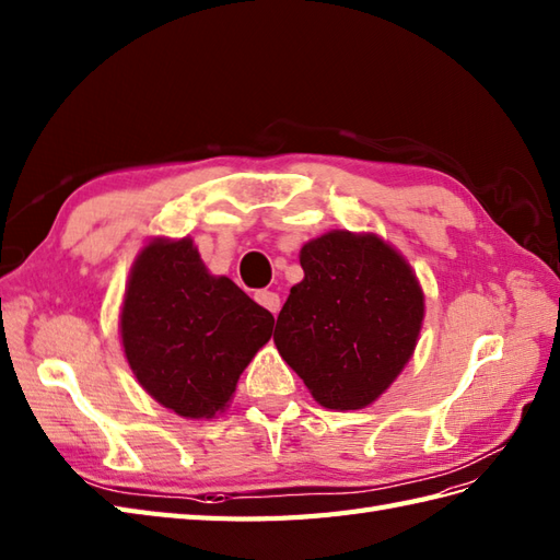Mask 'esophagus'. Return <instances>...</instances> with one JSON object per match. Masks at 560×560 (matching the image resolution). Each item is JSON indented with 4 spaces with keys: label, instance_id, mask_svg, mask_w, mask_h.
Segmentation results:
<instances>
[{
    "label": "esophagus",
    "instance_id": "1",
    "mask_svg": "<svg viewBox=\"0 0 560 560\" xmlns=\"http://www.w3.org/2000/svg\"><path fill=\"white\" fill-rule=\"evenodd\" d=\"M256 302L261 304L264 308H268L272 316H276V313L280 311V294L278 292H268V290H261V292H256Z\"/></svg>",
    "mask_w": 560,
    "mask_h": 560
}]
</instances>
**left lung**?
Returning a JSON list of instances; mask_svg holds the SVG:
<instances>
[{
	"instance_id": "obj_1",
	"label": "left lung",
	"mask_w": 560,
	"mask_h": 560,
	"mask_svg": "<svg viewBox=\"0 0 560 560\" xmlns=\"http://www.w3.org/2000/svg\"><path fill=\"white\" fill-rule=\"evenodd\" d=\"M272 342L320 406L357 411L383 394L416 349L425 296L406 258L377 235L332 230L302 247Z\"/></svg>"
}]
</instances>
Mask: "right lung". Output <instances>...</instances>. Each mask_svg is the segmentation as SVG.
<instances>
[{"instance_id": "add662e5", "label": "right lung", "mask_w": 560, "mask_h": 560, "mask_svg": "<svg viewBox=\"0 0 560 560\" xmlns=\"http://www.w3.org/2000/svg\"><path fill=\"white\" fill-rule=\"evenodd\" d=\"M272 313L211 276L189 237H156L135 258L120 311L138 383L183 418L223 413L244 368L272 335Z\"/></svg>"}]
</instances>
